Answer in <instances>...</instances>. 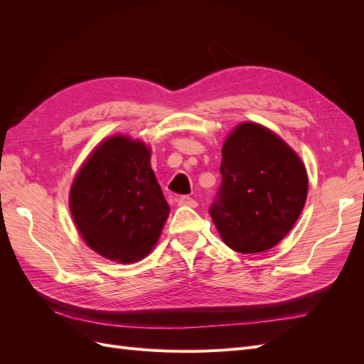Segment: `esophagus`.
<instances>
[{
	"label": "esophagus",
	"instance_id": "obj_1",
	"mask_svg": "<svg viewBox=\"0 0 364 364\" xmlns=\"http://www.w3.org/2000/svg\"><path fill=\"white\" fill-rule=\"evenodd\" d=\"M178 202H179V205H182V206H191V208H196V206H197V202L193 199L191 196H181L179 199H178Z\"/></svg>",
	"mask_w": 364,
	"mask_h": 364
}]
</instances>
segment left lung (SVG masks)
Segmentation results:
<instances>
[{"instance_id": "8db88e82", "label": "left lung", "mask_w": 364, "mask_h": 364, "mask_svg": "<svg viewBox=\"0 0 364 364\" xmlns=\"http://www.w3.org/2000/svg\"><path fill=\"white\" fill-rule=\"evenodd\" d=\"M220 173L209 214L225 243L240 253L277 246L305 205L308 179L299 156L269 129L243 123L225 142Z\"/></svg>"}]
</instances>
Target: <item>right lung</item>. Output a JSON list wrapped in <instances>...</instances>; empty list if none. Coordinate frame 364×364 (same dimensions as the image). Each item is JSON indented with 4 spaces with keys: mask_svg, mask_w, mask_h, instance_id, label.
Returning a JSON list of instances; mask_svg holds the SVG:
<instances>
[{
    "mask_svg": "<svg viewBox=\"0 0 364 364\" xmlns=\"http://www.w3.org/2000/svg\"><path fill=\"white\" fill-rule=\"evenodd\" d=\"M70 208L87 246L124 264L147 255L170 214L149 149L126 136L105 141L85 162Z\"/></svg>",
    "mask_w": 364,
    "mask_h": 364,
    "instance_id": "obj_1",
    "label": "right lung"
}]
</instances>
